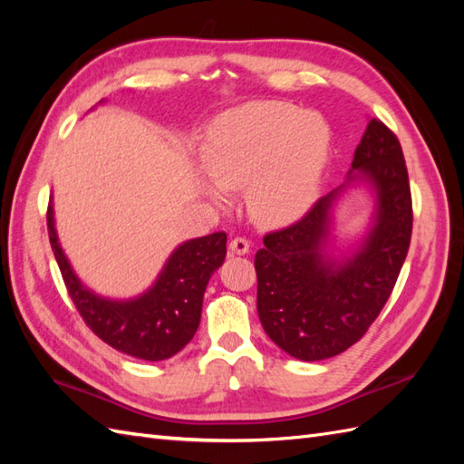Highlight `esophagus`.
<instances>
[{"label":"esophagus","mask_w":464,"mask_h":464,"mask_svg":"<svg viewBox=\"0 0 464 464\" xmlns=\"http://www.w3.org/2000/svg\"><path fill=\"white\" fill-rule=\"evenodd\" d=\"M249 249H251V243L245 237H235L229 243V251L233 255H245V253H249Z\"/></svg>","instance_id":"34e87169"}]
</instances>
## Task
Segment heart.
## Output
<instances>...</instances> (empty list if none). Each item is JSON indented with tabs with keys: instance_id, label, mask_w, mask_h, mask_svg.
Listing matches in <instances>:
<instances>
[{
	"instance_id": "obj_1",
	"label": "heart",
	"mask_w": 464,
	"mask_h": 464,
	"mask_svg": "<svg viewBox=\"0 0 464 464\" xmlns=\"http://www.w3.org/2000/svg\"><path fill=\"white\" fill-rule=\"evenodd\" d=\"M331 151V130L317 113L283 102H253L215 121L203 143V167L218 191L247 189L249 213L285 227L309 211Z\"/></svg>"
}]
</instances>
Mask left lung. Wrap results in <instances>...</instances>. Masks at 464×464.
<instances>
[{"instance_id":"8db88e82","label":"left lung","mask_w":464,"mask_h":464,"mask_svg":"<svg viewBox=\"0 0 464 464\" xmlns=\"http://www.w3.org/2000/svg\"><path fill=\"white\" fill-rule=\"evenodd\" d=\"M364 180L378 195L373 225L343 260L326 253L332 203L347 184ZM412 231L409 173L397 135L371 120L339 189L309 213L265 235L255 255L257 311L269 339L291 357L323 361L357 343L384 303L407 259Z\"/></svg>"}]
</instances>
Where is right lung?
I'll return each instance as SVG.
<instances>
[{
    "instance_id": "1",
    "label": "right lung",
    "mask_w": 464,
    "mask_h": 464,
    "mask_svg": "<svg viewBox=\"0 0 464 464\" xmlns=\"http://www.w3.org/2000/svg\"><path fill=\"white\" fill-rule=\"evenodd\" d=\"M47 231L69 297L87 327L103 343L135 359L163 361L193 339L201 321L207 283L227 255L223 231L181 243L151 287L127 301L100 297L73 273L57 239L52 203L47 207Z\"/></svg>"
}]
</instances>
